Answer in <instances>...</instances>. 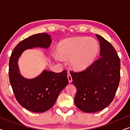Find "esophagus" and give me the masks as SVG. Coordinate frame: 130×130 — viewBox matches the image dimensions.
<instances>
[{
	"instance_id": "34e87169",
	"label": "esophagus",
	"mask_w": 130,
	"mask_h": 130,
	"mask_svg": "<svg viewBox=\"0 0 130 130\" xmlns=\"http://www.w3.org/2000/svg\"><path fill=\"white\" fill-rule=\"evenodd\" d=\"M67 78H68V80H69V82H70V83L72 82V76H71L70 74H68V75H67Z\"/></svg>"
}]
</instances>
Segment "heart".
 <instances>
[{
    "label": "heart",
    "mask_w": 130,
    "mask_h": 130,
    "mask_svg": "<svg viewBox=\"0 0 130 130\" xmlns=\"http://www.w3.org/2000/svg\"><path fill=\"white\" fill-rule=\"evenodd\" d=\"M99 51L97 41L88 37H74L62 41L57 51L62 60L71 58L70 64L76 70L88 68L95 60Z\"/></svg>",
    "instance_id": "heart-1"
}]
</instances>
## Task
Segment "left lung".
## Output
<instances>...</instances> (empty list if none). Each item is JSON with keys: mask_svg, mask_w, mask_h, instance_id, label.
<instances>
[{"mask_svg": "<svg viewBox=\"0 0 130 130\" xmlns=\"http://www.w3.org/2000/svg\"><path fill=\"white\" fill-rule=\"evenodd\" d=\"M100 42V54L88 68L70 71L72 82L77 88L76 106L85 112H98L114 99L120 80V59L111 44L96 34Z\"/></svg>", "mask_w": 130, "mask_h": 130, "instance_id": "obj_1", "label": "left lung"}]
</instances>
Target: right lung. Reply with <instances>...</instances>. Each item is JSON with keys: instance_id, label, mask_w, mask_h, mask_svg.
<instances>
[{"instance_id": "add662e5", "label": "right lung", "mask_w": 130, "mask_h": 130, "mask_svg": "<svg viewBox=\"0 0 130 130\" xmlns=\"http://www.w3.org/2000/svg\"><path fill=\"white\" fill-rule=\"evenodd\" d=\"M51 41L47 34L33 35L19 42L10 57L9 77L15 98L24 108L34 112H44L53 106L60 92L69 83L67 71L44 70L35 79H26L21 75L18 60L25 50L38 47L47 48Z\"/></svg>"}]
</instances>
